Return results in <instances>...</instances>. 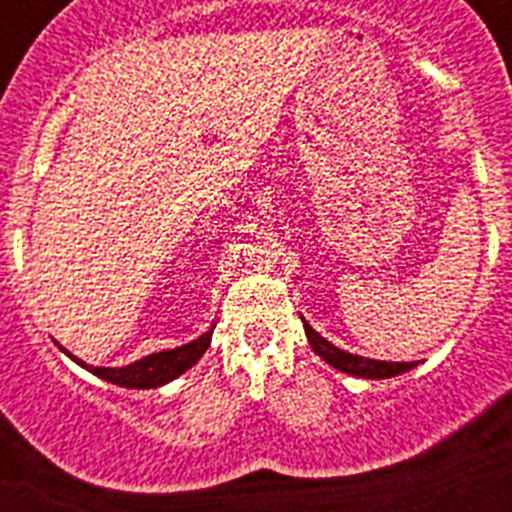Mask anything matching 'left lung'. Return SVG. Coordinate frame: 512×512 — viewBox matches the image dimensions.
Returning a JSON list of instances; mask_svg holds the SVG:
<instances>
[{
    "mask_svg": "<svg viewBox=\"0 0 512 512\" xmlns=\"http://www.w3.org/2000/svg\"><path fill=\"white\" fill-rule=\"evenodd\" d=\"M302 325H305V336L310 341L312 351L320 356L323 361H328L333 369L343 374H351V377H361V379H390L397 377V374H405L410 369L418 366V361H377V359H366V356H356L348 354L343 348L333 346L330 341H325L320 336L318 330L312 328L305 318H302Z\"/></svg>",
    "mask_w": 512,
    "mask_h": 512,
    "instance_id": "8db88e82",
    "label": "left lung"
}]
</instances>
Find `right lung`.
<instances>
[{"mask_svg":"<svg viewBox=\"0 0 512 512\" xmlns=\"http://www.w3.org/2000/svg\"><path fill=\"white\" fill-rule=\"evenodd\" d=\"M212 328L207 333H202L197 341L184 343L179 348H169V351L143 356V359L133 361L128 366H92L87 361L76 359L66 348H61V351L69 359H74L79 366H84L87 372H92L94 377L104 379V382H112L117 387H128V390H153V387H161V384H169L171 379L182 377L187 369H192L202 359V354H205L212 341Z\"/></svg>","mask_w":512,"mask_h":512,"instance_id":"1","label":"right lung"}]
</instances>
